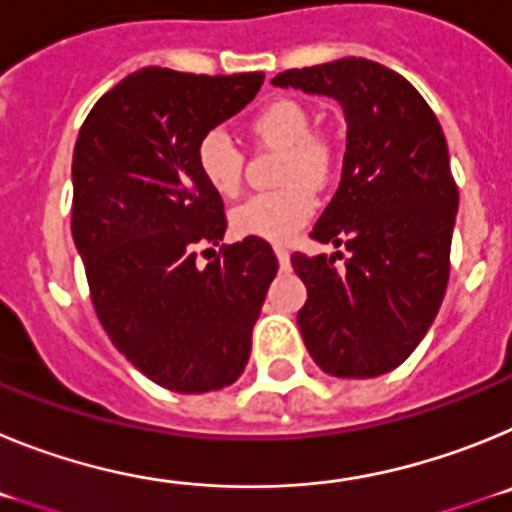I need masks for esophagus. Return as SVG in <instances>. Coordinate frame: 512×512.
<instances>
[{
	"label": "esophagus",
	"mask_w": 512,
	"mask_h": 512,
	"mask_svg": "<svg viewBox=\"0 0 512 512\" xmlns=\"http://www.w3.org/2000/svg\"><path fill=\"white\" fill-rule=\"evenodd\" d=\"M277 259L282 269H289V251L287 248H277Z\"/></svg>",
	"instance_id": "34e87169"
}]
</instances>
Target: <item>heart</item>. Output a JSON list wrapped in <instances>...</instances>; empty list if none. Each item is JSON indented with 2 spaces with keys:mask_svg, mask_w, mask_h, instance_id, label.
<instances>
[{
  "mask_svg": "<svg viewBox=\"0 0 512 512\" xmlns=\"http://www.w3.org/2000/svg\"><path fill=\"white\" fill-rule=\"evenodd\" d=\"M248 130L261 146L282 148V171L277 192L248 197L230 215L235 235L287 243L307 225L318 197L338 169V146L328 135L312 130V117L297 99H274L253 112ZM197 169L207 187L220 197H235L243 184V156L223 130H210L197 143Z\"/></svg>",
  "mask_w": 512,
  "mask_h": 512,
  "instance_id": "heart-1",
  "label": "heart"
}]
</instances>
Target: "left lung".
Listing matches in <instances>:
<instances>
[{
	"instance_id": "1",
	"label": "left lung",
	"mask_w": 512,
	"mask_h": 512,
	"mask_svg": "<svg viewBox=\"0 0 512 512\" xmlns=\"http://www.w3.org/2000/svg\"><path fill=\"white\" fill-rule=\"evenodd\" d=\"M274 87L325 94L346 115L338 192L312 228L333 256L292 253L307 287L297 325L312 361L343 379L392 372L431 328L449 284L459 189L449 146L418 89L382 63L289 69Z\"/></svg>"
}]
</instances>
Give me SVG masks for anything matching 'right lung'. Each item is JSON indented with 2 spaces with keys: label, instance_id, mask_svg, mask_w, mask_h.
Here are the masks:
<instances>
[{
  "label": "right lung",
  "instance_id": "1",
  "mask_svg": "<svg viewBox=\"0 0 512 512\" xmlns=\"http://www.w3.org/2000/svg\"><path fill=\"white\" fill-rule=\"evenodd\" d=\"M264 74L148 66L99 97L74 148L71 235L94 310L125 359L166 390L197 395L241 377L277 256L261 238L220 246L223 200L197 143L241 112ZM213 259L199 264V248Z\"/></svg>",
  "mask_w": 512,
  "mask_h": 512
}]
</instances>
